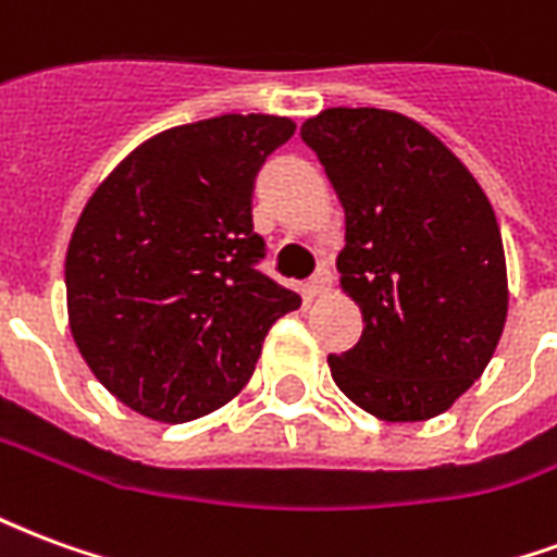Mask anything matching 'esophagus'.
Masks as SVG:
<instances>
[{
	"label": "esophagus",
	"instance_id": "esophagus-1",
	"mask_svg": "<svg viewBox=\"0 0 557 557\" xmlns=\"http://www.w3.org/2000/svg\"><path fill=\"white\" fill-rule=\"evenodd\" d=\"M331 289V268L322 265L319 271H315L313 277L307 280V286H304V292L310 295V298H322L325 292Z\"/></svg>",
	"mask_w": 557,
	"mask_h": 557
}]
</instances>
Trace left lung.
<instances>
[{
    "mask_svg": "<svg viewBox=\"0 0 557 557\" xmlns=\"http://www.w3.org/2000/svg\"><path fill=\"white\" fill-rule=\"evenodd\" d=\"M343 214L339 289L361 339L327 355L337 387L387 423L442 414L478 382L507 322V262L478 178L394 110L331 107L301 125Z\"/></svg>",
    "mask_w": 557,
    "mask_h": 557,
    "instance_id": "1",
    "label": "left lung"
}]
</instances>
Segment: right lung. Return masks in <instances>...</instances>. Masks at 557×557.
Listing matches in <instances>:
<instances>
[{"label":"right lung","mask_w":557,"mask_h":557,"mask_svg":"<svg viewBox=\"0 0 557 557\" xmlns=\"http://www.w3.org/2000/svg\"><path fill=\"white\" fill-rule=\"evenodd\" d=\"M286 115H218L160 131L115 166L65 256L67 325L83 361L143 418L184 423L226 406L265 334L301 307L256 259L250 196Z\"/></svg>","instance_id":"add662e5"}]
</instances>
